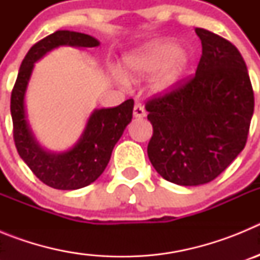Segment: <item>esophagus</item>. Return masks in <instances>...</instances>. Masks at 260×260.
<instances>
[{"label": "esophagus", "mask_w": 260, "mask_h": 260, "mask_svg": "<svg viewBox=\"0 0 260 260\" xmlns=\"http://www.w3.org/2000/svg\"><path fill=\"white\" fill-rule=\"evenodd\" d=\"M146 116V110H144V107L141 104V103H137L134 105V117L137 118H142V117Z\"/></svg>", "instance_id": "esophagus-1"}]
</instances>
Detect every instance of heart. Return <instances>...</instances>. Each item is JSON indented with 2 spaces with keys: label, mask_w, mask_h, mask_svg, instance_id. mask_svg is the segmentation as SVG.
<instances>
[{
  "label": "heart",
  "mask_w": 260,
  "mask_h": 260,
  "mask_svg": "<svg viewBox=\"0 0 260 260\" xmlns=\"http://www.w3.org/2000/svg\"><path fill=\"white\" fill-rule=\"evenodd\" d=\"M187 62L189 56L182 48H174L168 40H155L127 54L123 58L122 73L128 78H142L156 71L151 89L164 93L178 83Z\"/></svg>",
  "instance_id": "b5f03b06"
}]
</instances>
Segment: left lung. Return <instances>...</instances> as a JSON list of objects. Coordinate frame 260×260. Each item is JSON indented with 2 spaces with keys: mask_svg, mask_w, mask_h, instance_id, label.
I'll return each mask as SVG.
<instances>
[{
  "mask_svg": "<svg viewBox=\"0 0 260 260\" xmlns=\"http://www.w3.org/2000/svg\"><path fill=\"white\" fill-rule=\"evenodd\" d=\"M195 32L202 41L195 75L146 103L153 128L147 147L151 164L181 186L221 174L246 146L254 113V91L237 48L207 29Z\"/></svg>",
  "mask_w": 260,
  "mask_h": 260,
  "instance_id": "8db88e82",
  "label": "left lung"
}]
</instances>
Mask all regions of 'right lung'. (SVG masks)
<instances>
[{"instance_id":"add662e5","label":"right lung","mask_w":260,"mask_h":260,"mask_svg":"<svg viewBox=\"0 0 260 260\" xmlns=\"http://www.w3.org/2000/svg\"><path fill=\"white\" fill-rule=\"evenodd\" d=\"M59 45L93 48L98 47L99 41L80 32L56 31L32 45L22 61L11 91L13 137L19 156L41 182L53 189L77 190L92 183L104 172L113 147L132 121L134 100L128 99L118 107L96 109L89 117L82 138L71 150L62 153L43 150L26 121L24 92L34 63Z\"/></svg>"}]
</instances>
